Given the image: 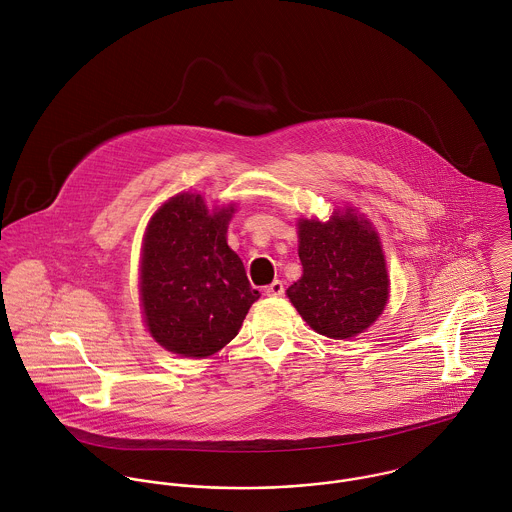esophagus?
<instances>
[{"instance_id":"obj_1","label":"esophagus","mask_w":512,"mask_h":512,"mask_svg":"<svg viewBox=\"0 0 512 512\" xmlns=\"http://www.w3.org/2000/svg\"><path fill=\"white\" fill-rule=\"evenodd\" d=\"M267 297H281L285 295V283L283 281H273L269 287H265Z\"/></svg>"}]
</instances>
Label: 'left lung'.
<instances>
[{
    "label": "left lung",
    "mask_w": 512,
    "mask_h": 512,
    "mask_svg": "<svg viewBox=\"0 0 512 512\" xmlns=\"http://www.w3.org/2000/svg\"><path fill=\"white\" fill-rule=\"evenodd\" d=\"M303 277L287 289L312 330L350 338L366 330L386 307L390 279L378 233L352 209L328 223H299Z\"/></svg>",
    "instance_id": "8db88e82"
}]
</instances>
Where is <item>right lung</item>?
<instances>
[{"instance_id": "obj_1", "label": "right lung", "mask_w": 512, "mask_h": 512, "mask_svg": "<svg viewBox=\"0 0 512 512\" xmlns=\"http://www.w3.org/2000/svg\"><path fill=\"white\" fill-rule=\"evenodd\" d=\"M233 207L209 213L202 196L180 194L148 223L140 295L150 334L166 350L204 358L231 342L259 299L227 245Z\"/></svg>"}]
</instances>
